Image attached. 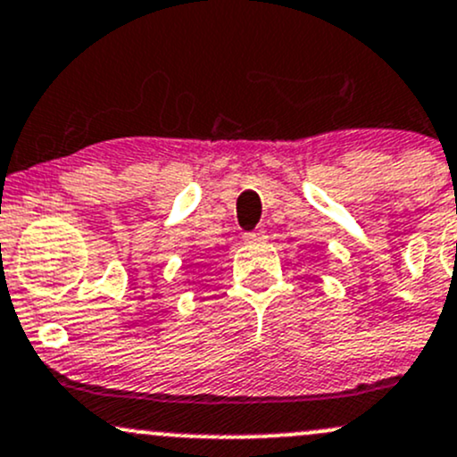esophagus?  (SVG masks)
I'll list each match as a JSON object with an SVG mask.
<instances>
[{"label":"esophagus","mask_w":457,"mask_h":457,"mask_svg":"<svg viewBox=\"0 0 457 457\" xmlns=\"http://www.w3.org/2000/svg\"><path fill=\"white\" fill-rule=\"evenodd\" d=\"M265 238H267L265 228H258V229H253V232L245 234V241L247 243H258V241H265Z\"/></svg>","instance_id":"obj_1"}]
</instances>
